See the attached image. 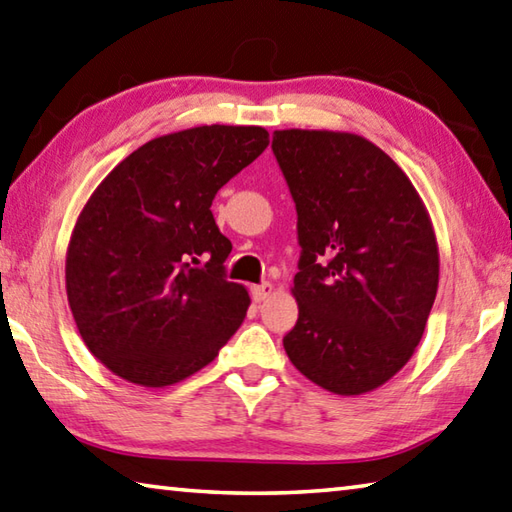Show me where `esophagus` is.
Here are the masks:
<instances>
[{
  "label": "esophagus",
  "instance_id": "esophagus-1",
  "mask_svg": "<svg viewBox=\"0 0 512 512\" xmlns=\"http://www.w3.org/2000/svg\"><path fill=\"white\" fill-rule=\"evenodd\" d=\"M272 292H274L272 283H260V285L252 287V298L256 303H260V301H265V298L272 296Z\"/></svg>",
  "mask_w": 512,
  "mask_h": 512
}]
</instances>
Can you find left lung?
Here are the masks:
<instances>
[{"instance_id": "left-lung-1", "label": "left lung", "mask_w": 512, "mask_h": 512, "mask_svg": "<svg viewBox=\"0 0 512 512\" xmlns=\"http://www.w3.org/2000/svg\"><path fill=\"white\" fill-rule=\"evenodd\" d=\"M296 205L294 368L334 394L392 379L419 345L439 285L428 211L388 153L354 133L274 131Z\"/></svg>"}]
</instances>
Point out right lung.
Here are the masks:
<instances>
[{"mask_svg": "<svg viewBox=\"0 0 512 512\" xmlns=\"http://www.w3.org/2000/svg\"><path fill=\"white\" fill-rule=\"evenodd\" d=\"M267 144L263 127L169 133L93 191L66 252V294L82 341L113 374L144 388L178 383L245 321L249 294L227 281L231 243L211 202Z\"/></svg>", "mask_w": 512, "mask_h": 512, "instance_id": "add662e5", "label": "right lung"}]
</instances>
